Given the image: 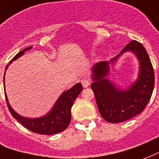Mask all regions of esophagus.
Wrapping results in <instances>:
<instances>
[{
	"mask_svg": "<svg viewBox=\"0 0 159 159\" xmlns=\"http://www.w3.org/2000/svg\"><path fill=\"white\" fill-rule=\"evenodd\" d=\"M80 82L81 84H82L83 87H84V88L88 87V86L90 84V80H89L88 78H83L80 80Z\"/></svg>",
	"mask_w": 159,
	"mask_h": 159,
	"instance_id": "34e87169",
	"label": "esophagus"
}]
</instances>
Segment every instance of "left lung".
<instances>
[{
    "instance_id": "1",
    "label": "left lung",
    "mask_w": 159,
    "mask_h": 159,
    "mask_svg": "<svg viewBox=\"0 0 159 159\" xmlns=\"http://www.w3.org/2000/svg\"><path fill=\"white\" fill-rule=\"evenodd\" d=\"M126 51H132L140 63L139 78L129 89L121 90L105 79L109 71V62H99L93 67V91L97 106L103 119L109 123L129 120L142 113L152 96L154 88V71L143 45L137 40H131L117 57ZM117 57L111 60L114 63Z\"/></svg>"
}]
</instances>
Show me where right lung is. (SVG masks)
I'll return each mask as SVG.
<instances>
[{
  "label": "right lung",
  "instance_id": "right-lung-1",
  "mask_svg": "<svg viewBox=\"0 0 159 159\" xmlns=\"http://www.w3.org/2000/svg\"><path fill=\"white\" fill-rule=\"evenodd\" d=\"M30 48L31 47L26 48L15 55L10 64L13 60H16L17 58L21 56L25 50H30ZM7 67L8 66H7L6 70ZM5 74H6V71H5ZM82 89H83L82 84L80 83H78L75 85H74L72 88L70 89L69 90L64 92L60 95L57 102L55 103V106L51 109V111L44 117L38 118V119H27L16 114L12 109L11 107L10 106L6 93H5V96H6L7 107L11 115L15 119H17L25 128L30 130L31 132L36 133L39 134L50 135L62 132L69 126L71 119V108L73 106L74 102L78 97L79 94L80 93Z\"/></svg>",
  "mask_w": 159,
  "mask_h": 159
}]
</instances>
